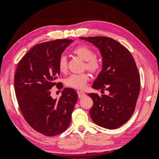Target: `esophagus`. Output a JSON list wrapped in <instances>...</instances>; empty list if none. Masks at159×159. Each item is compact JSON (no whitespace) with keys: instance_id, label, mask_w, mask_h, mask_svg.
I'll return each instance as SVG.
<instances>
[{"instance_id":"esophagus-1","label":"esophagus","mask_w":159,"mask_h":159,"mask_svg":"<svg viewBox=\"0 0 159 159\" xmlns=\"http://www.w3.org/2000/svg\"><path fill=\"white\" fill-rule=\"evenodd\" d=\"M77 93H78V96L80 98H82L84 97V95H85V93L84 92H82V91H77Z\"/></svg>"}]
</instances>
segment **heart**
<instances>
[{
    "label": "heart",
    "instance_id": "b5f03b06",
    "mask_svg": "<svg viewBox=\"0 0 159 159\" xmlns=\"http://www.w3.org/2000/svg\"><path fill=\"white\" fill-rule=\"evenodd\" d=\"M73 53L79 56L82 60L85 61V67L91 72L95 73L101 69L102 63L101 59L95 56V51L88 45H80L73 50ZM58 69L61 72H65L67 70V58L66 56H60L58 62ZM90 80V76L88 73L72 74L66 78L65 83L68 87L77 90H83L87 83Z\"/></svg>",
    "mask_w": 159,
    "mask_h": 159
}]
</instances>
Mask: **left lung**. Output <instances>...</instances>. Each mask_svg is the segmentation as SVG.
Instances as JSON below:
<instances>
[{
    "label": "left lung",
    "mask_w": 159,
    "mask_h": 159,
    "mask_svg": "<svg viewBox=\"0 0 159 159\" xmlns=\"http://www.w3.org/2000/svg\"><path fill=\"white\" fill-rule=\"evenodd\" d=\"M80 38L94 44L103 58V68L92 88L109 93L101 96L88 93L93 101L91 119L106 129L120 127L133 114L140 90V77L133 56L127 48L111 38Z\"/></svg>",
    "instance_id": "8db88e82"
}]
</instances>
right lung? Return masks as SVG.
Masks as SVG:
<instances>
[{"instance_id": "1", "label": "right lung", "mask_w": 159, "mask_h": 159, "mask_svg": "<svg viewBox=\"0 0 159 159\" xmlns=\"http://www.w3.org/2000/svg\"><path fill=\"white\" fill-rule=\"evenodd\" d=\"M58 39L32 47L19 61L14 75V90L19 109L32 129L45 136L64 132L71 122L78 99L74 89L64 88L59 99H53L51 89L60 75L58 62L65 48L72 43Z\"/></svg>"}]
</instances>
